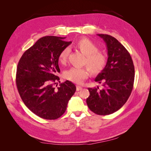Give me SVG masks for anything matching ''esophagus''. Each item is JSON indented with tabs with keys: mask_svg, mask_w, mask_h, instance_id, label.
Wrapping results in <instances>:
<instances>
[{
	"mask_svg": "<svg viewBox=\"0 0 151 151\" xmlns=\"http://www.w3.org/2000/svg\"><path fill=\"white\" fill-rule=\"evenodd\" d=\"M82 87L81 86H76V91H80V90H81L82 89Z\"/></svg>",
	"mask_w": 151,
	"mask_h": 151,
	"instance_id": "esophagus-1",
	"label": "esophagus"
}]
</instances>
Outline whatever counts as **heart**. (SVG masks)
Segmentation results:
<instances>
[{
    "mask_svg": "<svg viewBox=\"0 0 151 151\" xmlns=\"http://www.w3.org/2000/svg\"><path fill=\"white\" fill-rule=\"evenodd\" d=\"M75 47L86 56L84 64L87 65L92 75H97L102 72L106 66L107 58L104 53L99 51L97 45L88 38L82 37L76 41ZM69 52L68 47L61 50L58 56V61L61 64L63 65L67 62ZM89 70L86 67H71L64 71L63 77L67 81L78 84L88 78Z\"/></svg>",
    "mask_w": 151,
    "mask_h": 151,
    "instance_id": "heart-1",
    "label": "heart"
}]
</instances>
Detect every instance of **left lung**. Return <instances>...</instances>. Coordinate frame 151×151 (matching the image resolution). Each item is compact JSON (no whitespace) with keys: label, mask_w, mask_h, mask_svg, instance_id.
<instances>
[{"label":"left lung","mask_w":151,"mask_h":151,"mask_svg":"<svg viewBox=\"0 0 151 151\" xmlns=\"http://www.w3.org/2000/svg\"><path fill=\"white\" fill-rule=\"evenodd\" d=\"M98 36L106 44L108 58L105 69L95 79L101 88H88L86 102L93 113L106 115L126 103L132 91L135 71L130 54L123 45L110 35Z\"/></svg>","instance_id":"obj_1"}]
</instances>
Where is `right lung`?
<instances>
[{
    "instance_id": "obj_1",
    "label": "right lung",
    "mask_w": 151,
    "mask_h": 151,
    "mask_svg": "<svg viewBox=\"0 0 151 151\" xmlns=\"http://www.w3.org/2000/svg\"><path fill=\"white\" fill-rule=\"evenodd\" d=\"M65 37L45 36L27 50L19 61L16 85L26 106L45 119H56L65 113L76 86L67 81L55 88L60 78L59 54L71 41ZM57 86V85H56Z\"/></svg>"
}]
</instances>
